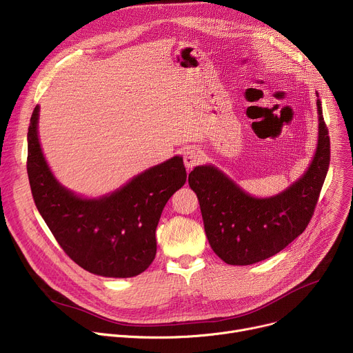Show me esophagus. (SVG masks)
I'll list each match as a JSON object with an SVG mask.
<instances>
[{
	"label": "esophagus",
	"mask_w": 353,
	"mask_h": 353,
	"mask_svg": "<svg viewBox=\"0 0 353 353\" xmlns=\"http://www.w3.org/2000/svg\"><path fill=\"white\" fill-rule=\"evenodd\" d=\"M201 159H203L201 150L194 149V148L187 149V150L184 152V154H183L184 165H185V168H187L188 170L193 169L194 166H197V165L201 162Z\"/></svg>",
	"instance_id": "1"
}]
</instances>
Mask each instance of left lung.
Masks as SVG:
<instances>
[{
  "label": "left lung",
  "mask_w": 353,
  "mask_h": 353,
  "mask_svg": "<svg viewBox=\"0 0 353 353\" xmlns=\"http://www.w3.org/2000/svg\"><path fill=\"white\" fill-rule=\"evenodd\" d=\"M318 95V92H316ZM318 108V145L308 170L283 193L256 199L211 165L197 166L188 184L200 201L204 230L218 258L246 266L283 250L304 232L330 168V135Z\"/></svg>",
  "instance_id": "8db88e82"
}]
</instances>
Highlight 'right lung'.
<instances>
[{
	"label": "right lung",
	"mask_w": 353,
	"mask_h": 353,
	"mask_svg": "<svg viewBox=\"0 0 353 353\" xmlns=\"http://www.w3.org/2000/svg\"><path fill=\"white\" fill-rule=\"evenodd\" d=\"M39 107L28 128L26 170L32 196L60 248L84 270L104 277H134L156 254V227L169 199L187 180L174 156L134 177L114 193L81 199L52 174L38 138Z\"/></svg>",
	"instance_id": "right-lung-1"
}]
</instances>
